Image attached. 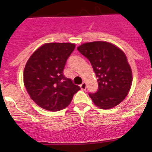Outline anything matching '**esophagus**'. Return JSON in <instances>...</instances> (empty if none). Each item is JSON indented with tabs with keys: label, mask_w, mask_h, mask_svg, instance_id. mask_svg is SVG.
Listing matches in <instances>:
<instances>
[{
	"label": "esophagus",
	"mask_w": 152,
	"mask_h": 152,
	"mask_svg": "<svg viewBox=\"0 0 152 152\" xmlns=\"http://www.w3.org/2000/svg\"><path fill=\"white\" fill-rule=\"evenodd\" d=\"M80 88H81V89L82 90H86V88H87V85H86V83L85 82H83L82 84H80Z\"/></svg>",
	"instance_id": "esophagus-1"
}]
</instances>
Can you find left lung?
I'll return each instance as SVG.
<instances>
[{"instance_id":"left-lung-1","label":"left lung","mask_w":152,"mask_h":152,"mask_svg":"<svg viewBox=\"0 0 152 152\" xmlns=\"http://www.w3.org/2000/svg\"><path fill=\"white\" fill-rule=\"evenodd\" d=\"M77 50L89 60L97 77V91L89 94L95 105L107 110L121 103L132 81V70L124 52L116 45L102 41L82 44Z\"/></svg>"}]
</instances>
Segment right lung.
I'll use <instances>...</instances> for the list:
<instances>
[{"label":"right lung","mask_w":152,"mask_h":152,"mask_svg":"<svg viewBox=\"0 0 152 152\" xmlns=\"http://www.w3.org/2000/svg\"><path fill=\"white\" fill-rule=\"evenodd\" d=\"M72 43H46L33 53L23 72L25 88L31 99L49 111H58L70 104L80 87L63 75L68 57L75 50Z\"/></svg>","instance_id":"add662e5"}]
</instances>
